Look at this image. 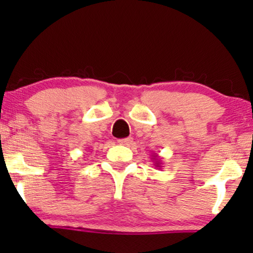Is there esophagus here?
<instances>
[{
	"mask_svg": "<svg viewBox=\"0 0 253 253\" xmlns=\"http://www.w3.org/2000/svg\"><path fill=\"white\" fill-rule=\"evenodd\" d=\"M119 144L121 145H130L133 143V138L132 136H128V138H124V139H119Z\"/></svg>",
	"mask_w": 253,
	"mask_h": 253,
	"instance_id": "obj_1",
	"label": "esophagus"
}]
</instances>
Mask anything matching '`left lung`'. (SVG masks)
Wrapping results in <instances>:
<instances>
[{
	"mask_svg": "<svg viewBox=\"0 0 253 253\" xmlns=\"http://www.w3.org/2000/svg\"><path fill=\"white\" fill-rule=\"evenodd\" d=\"M151 159H152V161H153V163H155V164H153V165H155L156 168H162L161 157H159L158 155H156V153H155V155L152 156V158H151Z\"/></svg>",
	"mask_w": 253,
	"mask_h": 253,
	"instance_id": "1",
	"label": "left lung"
}]
</instances>
